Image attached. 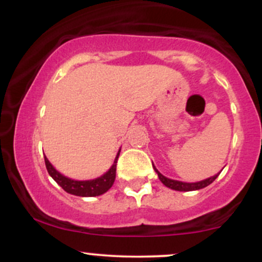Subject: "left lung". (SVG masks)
<instances>
[{"label":"left lung","mask_w":262,"mask_h":262,"mask_svg":"<svg viewBox=\"0 0 262 262\" xmlns=\"http://www.w3.org/2000/svg\"><path fill=\"white\" fill-rule=\"evenodd\" d=\"M152 167H154L155 172L158 173L159 179H160V181L164 183L166 187H169L171 189H175V191H183V192H187V191H196V189H201V188H204L207 187V186L210 185L213 181H214L215 179H217L219 173L217 175L209 177V179H206V180H202V181H198V182H182V181H177V180H171V179H167V177H165L164 175H161L160 172H159L158 170H156V167L152 165Z\"/></svg>","instance_id":"1"}]
</instances>
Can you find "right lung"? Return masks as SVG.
<instances>
[{"label": "right lung", "mask_w": 262, "mask_h": 262, "mask_svg": "<svg viewBox=\"0 0 262 262\" xmlns=\"http://www.w3.org/2000/svg\"><path fill=\"white\" fill-rule=\"evenodd\" d=\"M119 152H121V149H119L118 154H117L116 159H114L113 165L106 173L97 177V179L87 180V181H76V180L69 179V177L61 175V173L50 164L49 160L47 159V156H44V160L45 166H47L49 175L52 176L54 181L58 183L60 187H62V189L68 192V193L80 197H96L101 196V194H103L104 192H107L108 189L112 187L114 180H116L117 160H118Z\"/></svg>", "instance_id": "add662e5"}]
</instances>
